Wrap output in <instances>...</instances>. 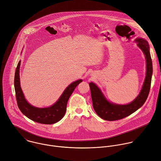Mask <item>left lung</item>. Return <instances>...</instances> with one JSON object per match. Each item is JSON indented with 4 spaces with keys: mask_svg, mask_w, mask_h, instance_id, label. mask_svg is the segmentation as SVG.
I'll return each instance as SVG.
<instances>
[{
    "mask_svg": "<svg viewBox=\"0 0 161 161\" xmlns=\"http://www.w3.org/2000/svg\"><path fill=\"white\" fill-rule=\"evenodd\" d=\"M135 41L138 43L137 45L142 50L145 56L147 71L145 81L140 93L133 101L126 105H118L111 103L105 98L101 90L95 83L93 82L89 83L93 108L97 114L104 120L110 121H116L131 115L141 108L148 97L153 71L150 47L148 42L143 38H136Z\"/></svg>",
    "mask_w": 161,
    "mask_h": 161,
    "instance_id": "obj_1",
    "label": "left lung"
}]
</instances>
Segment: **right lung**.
<instances>
[{
	"mask_svg": "<svg viewBox=\"0 0 161 161\" xmlns=\"http://www.w3.org/2000/svg\"><path fill=\"white\" fill-rule=\"evenodd\" d=\"M21 61L18 64L14 76V88L18 106L21 112L31 120L45 125H52L59 121L66 111L68 101L78 85L82 80L70 84L64 91L58 100L49 108H38L30 105L25 99L20 86L19 68Z\"/></svg>",
	"mask_w": 161,
	"mask_h": 161,
	"instance_id": "1",
	"label": "right lung"
}]
</instances>
